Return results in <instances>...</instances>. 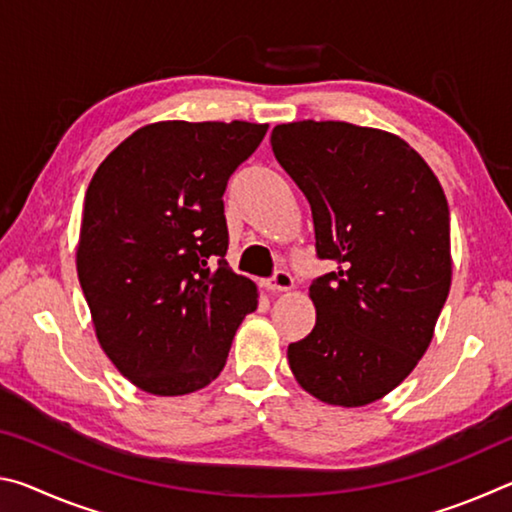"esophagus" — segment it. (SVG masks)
<instances>
[{"label":"esophagus","instance_id":"esophagus-1","mask_svg":"<svg viewBox=\"0 0 512 512\" xmlns=\"http://www.w3.org/2000/svg\"><path fill=\"white\" fill-rule=\"evenodd\" d=\"M264 284H266V289L273 293L289 291V289H293V275L289 271H275V275L268 277Z\"/></svg>","mask_w":512,"mask_h":512}]
</instances>
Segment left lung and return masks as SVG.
<instances>
[{
  "instance_id": "8db88e82",
  "label": "left lung",
  "mask_w": 512,
  "mask_h": 512,
  "mask_svg": "<svg viewBox=\"0 0 512 512\" xmlns=\"http://www.w3.org/2000/svg\"><path fill=\"white\" fill-rule=\"evenodd\" d=\"M271 146L311 205L318 257L336 264L309 287L316 325L289 345L293 377L325 404L377 402L418 366L452 287L443 187L379 128L293 121Z\"/></svg>"
}]
</instances>
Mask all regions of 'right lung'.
<instances>
[{"mask_svg":"<svg viewBox=\"0 0 512 512\" xmlns=\"http://www.w3.org/2000/svg\"><path fill=\"white\" fill-rule=\"evenodd\" d=\"M268 124L155 121L99 164L85 192L76 271L99 345L140 391H201L257 309L225 262L223 192Z\"/></svg>","mask_w":512,"mask_h":512,"instance_id":"right-lung-1","label":"right lung"}]
</instances>
